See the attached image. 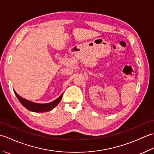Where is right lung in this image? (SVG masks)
I'll return each instance as SVG.
<instances>
[{
	"mask_svg": "<svg viewBox=\"0 0 154 154\" xmlns=\"http://www.w3.org/2000/svg\"><path fill=\"white\" fill-rule=\"evenodd\" d=\"M14 93L16 94V97L18 98L20 102L24 106L26 109L28 110L32 111V112H47V111H50L54 109V107L56 106L58 103L60 102V100L63 96V94H61L60 97H59L57 99L54 100L53 102H51L50 103L47 104H38L31 102L30 100H28L26 99H24L20 97L18 94L16 93L14 91Z\"/></svg>",
	"mask_w": 154,
	"mask_h": 154,
	"instance_id": "add662e5",
	"label": "right lung"
}]
</instances>
